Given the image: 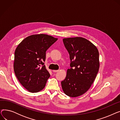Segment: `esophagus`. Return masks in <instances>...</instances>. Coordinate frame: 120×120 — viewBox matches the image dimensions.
Listing matches in <instances>:
<instances>
[{
    "mask_svg": "<svg viewBox=\"0 0 120 120\" xmlns=\"http://www.w3.org/2000/svg\"><path fill=\"white\" fill-rule=\"evenodd\" d=\"M58 71H59L58 70H53V72H58Z\"/></svg>",
    "mask_w": 120,
    "mask_h": 120,
    "instance_id": "obj_1",
    "label": "esophagus"
}]
</instances>
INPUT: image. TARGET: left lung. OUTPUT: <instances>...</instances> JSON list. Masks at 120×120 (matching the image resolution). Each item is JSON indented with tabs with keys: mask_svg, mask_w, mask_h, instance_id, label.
Masks as SVG:
<instances>
[{
	"mask_svg": "<svg viewBox=\"0 0 120 120\" xmlns=\"http://www.w3.org/2000/svg\"><path fill=\"white\" fill-rule=\"evenodd\" d=\"M63 41L70 54L71 68L61 82L62 87L67 95L78 97L89 90L95 80L100 66L99 52L83 37L67 38Z\"/></svg>",
	"mask_w": 120,
	"mask_h": 120,
	"instance_id": "1",
	"label": "left lung"
}]
</instances>
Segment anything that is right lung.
<instances>
[{
	"label": "right lung",
	"mask_w": 120,
	"mask_h": 120,
	"mask_svg": "<svg viewBox=\"0 0 120 120\" xmlns=\"http://www.w3.org/2000/svg\"><path fill=\"white\" fill-rule=\"evenodd\" d=\"M57 38L45 34L31 35L22 41L15 52L14 71L20 84L29 92L42 90L50 77L44 65L47 50Z\"/></svg>",
	"instance_id": "right-lung-1"
}]
</instances>
